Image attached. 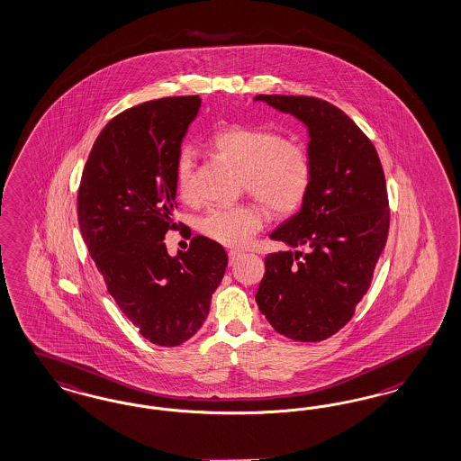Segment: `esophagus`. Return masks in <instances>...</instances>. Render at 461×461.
<instances>
[{"label": "esophagus", "mask_w": 461, "mask_h": 461, "mask_svg": "<svg viewBox=\"0 0 461 461\" xmlns=\"http://www.w3.org/2000/svg\"><path fill=\"white\" fill-rule=\"evenodd\" d=\"M243 257V252H240V250H230V254H228V258H230V266H235L237 262H239V258Z\"/></svg>", "instance_id": "obj_1"}]
</instances>
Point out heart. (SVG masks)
<instances>
[{
  "mask_svg": "<svg viewBox=\"0 0 461 461\" xmlns=\"http://www.w3.org/2000/svg\"><path fill=\"white\" fill-rule=\"evenodd\" d=\"M209 146L240 167L243 185L276 214L302 207L312 189V161L302 144L281 138L276 131L247 124H228L214 131ZM176 189L189 197L194 191V159L184 148L175 161ZM266 214L255 204L216 206L199 218V231L224 247H243L264 226Z\"/></svg>",
  "mask_w": 461,
  "mask_h": 461,
  "instance_id": "obj_1",
  "label": "heart"
}]
</instances>
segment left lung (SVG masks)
Listing matches in <instances>:
<instances>
[{"mask_svg":"<svg viewBox=\"0 0 461 461\" xmlns=\"http://www.w3.org/2000/svg\"><path fill=\"white\" fill-rule=\"evenodd\" d=\"M255 100L308 127L313 170L300 212L270 233L296 250L266 257L255 302L276 332L320 342L352 318L384 249L390 209L383 167L369 138L332 104L303 95Z\"/></svg>","mask_w":461,"mask_h":461,"instance_id":"1","label":"left lung"}]
</instances>
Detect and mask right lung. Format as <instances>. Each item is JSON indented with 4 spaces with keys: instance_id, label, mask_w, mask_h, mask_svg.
<instances>
[{
    "instance_id": "right-lung-1",
    "label": "right lung",
    "mask_w": 461,
    "mask_h": 461,
    "mask_svg": "<svg viewBox=\"0 0 461 461\" xmlns=\"http://www.w3.org/2000/svg\"><path fill=\"white\" fill-rule=\"evenodd\" d=\"M201 107L199 95L144 102L102 129L78 189L81 237L107 291L140 334L165 348L195 334L209 313L228 255L194 237L187 252H167L175 230V161Z\"/></svg>"
}]
</instances>
